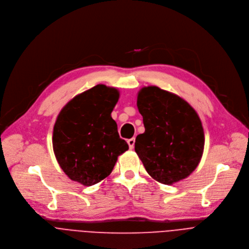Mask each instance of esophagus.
<instances>
[{"instance_id":"1","label":"esophagus","mask_w":249,"mask_h":249,"mask_svg":"<svg viewBox=\"0 0 249 249\" xmlns=\"http://www.w3.org/2000/svg\"><path fill=\"white\" fill-rule=\"evenodd\" d=\"M127 143H128V146H129V149H132L134 147V143H135V138L132 137L130 139L127 140Z\"/></svg>"}]
</instances>
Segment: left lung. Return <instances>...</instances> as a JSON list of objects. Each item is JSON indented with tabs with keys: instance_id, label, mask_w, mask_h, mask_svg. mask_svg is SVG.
<instances>
[{
	"instance_id": "obj_1",
	"label": "left lung",
	"mask_w": 249,
	"mask_h": 249,
	"mask_svg": "<svg viewBox=\"0 0 249 249\" xmlns=\"http://www.w3.org/2000/svg\"><path fill=\"white\" fill-rule=\"evenodd\" d=\"M144 133L135 139V152L157 181L173 184L187 178L199 164L204 131L195 110L182 98L157 86L137 95Z\"/></svg>"
}]
</instances>
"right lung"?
<instances>
[{"label": "right lung", "mask_w": 249, "mask_h": 249, "mask_svg": "<svg viewBox=\"0 0 249 249\" xmlns=\"http://www.w3.org/2000/svg\"><path fill=\"white\" fill-rule=\"evenodd\" d=\"M118 89L98 84L76 95L62 109L54 125L53 149L65 174L90 186L107 178L128 149L111 113Z\"/></svg>", "instance_id": "obj_1"}]
</instances>
